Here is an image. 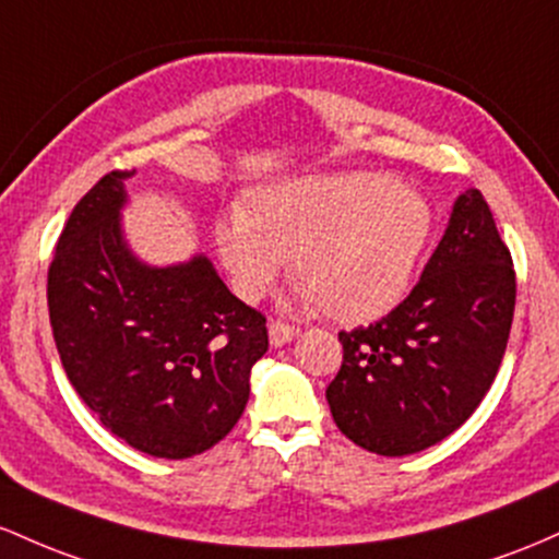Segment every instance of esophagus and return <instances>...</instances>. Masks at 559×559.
<instances>
[{"instance_id": "34e87169", "label": "esophagus", "mask_w": 559, "mask_h": 559, "mask_svg": "<svg viewBox=\"0 0 559 559\" xmlns=\"http://www.w3.org/2000/svg\"><path fill=\"white\" fill-rule=\"evenodd\" d=\"M298 328H290V324H282V322H269V343H272L274 348H282L287 346L290 341H296L298 337Z\"/></svg>"}]
</instances>
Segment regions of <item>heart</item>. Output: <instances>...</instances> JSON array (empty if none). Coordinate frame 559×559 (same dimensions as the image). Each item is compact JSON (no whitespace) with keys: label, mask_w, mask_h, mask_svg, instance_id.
Wrapping results in <instances>:
<instances>
[{"label":"heart","mask_w":559,"mask_h":559,"mask_svg":"<svg viewBox=\"0 0 559 559\" xmlns=\"http://www.w3.org/2000/svg\"><path fill=\"white\" fill-rule=\"evenodd\" d=\"M428 198L388 174L285 179L216 222V250L242 298L259 300L293 255L300 298L337 322L385 317L409 293L430 246Z\"/></svg>","instance_id":"heart-1"}]
</instances>
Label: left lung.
<instances>
[{
  "label": "left lung",
  "instance_id": "8db88e82",
  "mask_svg": "<svg viewBox=\"0 0 559 559\" xmlns=\"http://www.w3.org/2000/svg\"><path fill=\"white\" fill-rule=\"evenodd\" d=\"M515 272L478 190L454 200L415 290L369 328L341 332L328 385L341 432L380 456L436 447L478 409L504 356Z\"/></svg>",
  "mask_w": 559,
  "mask_h": 559
}]
</instances>
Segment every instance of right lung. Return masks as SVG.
I'll use <instances>...</instances> for the list:
<instances>
[{
  "label": "right lung",
  "mask_w": 559,
  "mask_h": 559,
  "mask_svg": "<svg viewBox=\"0 0 559 559\" xmlns=\"http://www.w3.org/2000/svg\"><path fill=\"white\" fill-rule=\"evenodd\" d=\"M129 177L105 174L68 218L47 277L49 322L68 380L99 423L144 454L187 460L246 412L266 319L231 296L203 253L155 266L131 250Z\"/></svg>",
  "instance_id": "right-lung-1"
}]
</instances>
